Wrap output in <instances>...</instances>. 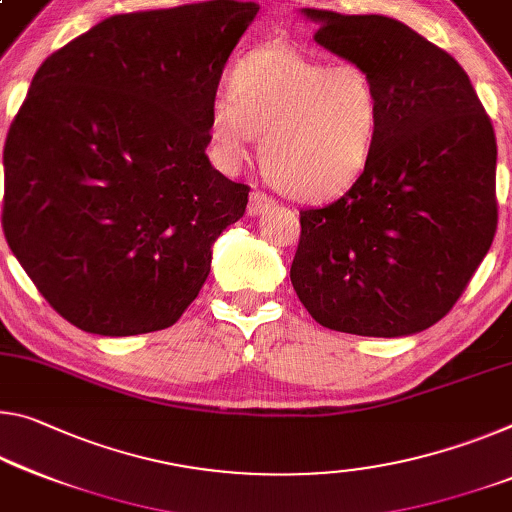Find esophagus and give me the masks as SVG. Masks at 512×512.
Returning a JSON list of instances; mask_svg holds the SVG:
<instances>
[{
	"label": "esophagus",
	"instance_id": "1",
	"mask_svg": "<svg viewBox=\"0 0 512 512\" xmlns=\"http://www.w3.org/2000/svg\"><path fill=\"white\" fill-rule=\"evenodd\" d=\"M269 207H273V200L266 196V193H262V191L250 193V200H248V214L250 216L264 214Z\"/></svg>",
	"mask_w": 512,
	"mask_h": 512
}]
</instances>
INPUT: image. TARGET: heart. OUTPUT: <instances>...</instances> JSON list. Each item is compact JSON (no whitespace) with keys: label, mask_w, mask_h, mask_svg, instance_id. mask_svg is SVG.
I'll use <instances>...</instances> for the list:
<instances>
[{"label":"heart","mask_w":512,"mask_h":512,"mask_svg":"<svg viewBox=\"0 0 512 512\" xmlns=\"http://www.w3.org/2000/svg\"><path fill=\"white\" fill-rule=\"evenodd\" d=\"M230 97L209 109V150L239 168L262 136L259 164L275 189L303 202L339 198L367 173L383 132L385 95L362 63H328L294 47L241 56Z\"/></svg>","instance_id":"obj_1"}]
</instances>
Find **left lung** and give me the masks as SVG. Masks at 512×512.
Segmentation results:
<instances>
[{"label":"left lung","instance_id":"left-lung-1","mask_svg":"<svg viewBox=\"0 0 512 512\" xmlns=\"http://www.w3.org/2000/svg\"><path fill=\"white\" fill-rule=\"evenodd\" d=\"M314 40L376 75L373 159L342 198L300 212L291 285L323 328L405 337L456 305L497 232V139L449 52L385 15L310 8Z\"/></svg>","mask_w":512,"mask_h":512}]
</instances>
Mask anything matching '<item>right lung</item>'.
Returning a JSON list of instances; mask_svg holds the SVG:
<instances>
[{
  "label": "right lung",
  "mask_w": 512,
  "mask_h": 512,
  "mask_svg": "<svg viewBox=\"0 0 512 512\" xmlns=\"http://www.w3.org/2000/svg\"><path fill=\"white\" fill-rule=\"evenodd\" d=\"M259 4L111 15L54 52L4 145L8 248L63 319L164 330L196 300L248 186L209 164V109Z\"/></svg>",
  "instance_id": "obj_1"
}]
</instances>
